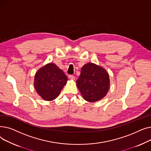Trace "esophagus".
<instances>
[{
  "mask_svg": "<svg viewBox=\"0 0 151 151\" xmlns=\"http://www.w3.org/2000/svg\"><path fill=\"white\" fill-rule=\"evenodd\" d=\"M68 78L70 79V80H75V77L72 75H70L68 76Z\"/></svg>",
  "mask_w": 151,
  "mask_h": 151,
  "instance_id": "34e87169",
  "label": "esophagus"
}]
</instances>
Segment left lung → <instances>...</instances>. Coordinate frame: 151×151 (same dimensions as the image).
Here are the masks:
<instances>
[{"label":"left lung","instance_id":"obj_1","mask_svg":"<svg viewBox=\"0 0 151 151\" xmlns=\"http://www.w3.org/2000/svg\"><path fill=\"white\" fill-rule=\"evenodd\" d=\"M76 86L84 100L95 102L104 98L109 88L106 71L93 63H88L81 68Z\"/></svg>","mask_w":151,"mask_h":151}]
</instances>
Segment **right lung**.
<instances>
[{
  "instance_id": "right-lung-1",
  "label": "right lung",
  "mask_w": 151,
  "mask_h": 151,
  "mask_svg": "<svg viewBox=\"0 0 151 151\" xmlns=\"http://www.w3.org/2000/svg\"><path fill=\"white\" fill-rule=\"evenodd\" d=\"M68 80L63 71L50 63L40 68L35 75L34 86L40 96L47 101L57 98Z\"/></svg>"
}]
</instances>
